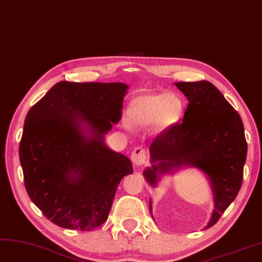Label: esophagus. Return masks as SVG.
I'll return each mask as SVG.
<instances>
[{
  "label": "esophagus",
  "mask_w": 262,
  "mask_h": 262,
  "mask_svg": "<svg viewBox=\"0 0 262 262\" xmlns=\"http://www.w3.org/2000/svg\"><path fill=\"white\" fill-rule=\"evenodd\" d=\"M132 161L135 165H142L147 162V152L142 147H136L132 152Z\"/></svg>",
  "instance_id": "1"
}]
</instances>
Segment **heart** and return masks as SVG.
<instances>
[{"label":"heart","mask_w":262,"mask_h":262,"mask_svg":"<svg viewBox=\"0 0 262 262\" xmlns=\"http://www.w3.org/2000/svg\"><path fill=\"white\" fill-rule=\"evenodd\" d=\"M184 102L172 94H145L135 98L128 107V120L138 127L152 124V133L160 135L181 120Z\"/></svg>","instance_id":"b5f03b06"}]
</instances>
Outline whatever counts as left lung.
<instances>
[{
	"label": "left lung",
	"instance_id": "left-lung-1",
	"mask_svg": "<svg viewBox=\"0 0 262 262\" xmlns=\"http://www.w3.org/2000/svg\"><path fill=\"white\" fill-rule=\"evenodd\" d=\"M188 100L183 123L158 135L150 146L151 167L143 171L152 187L161 175L183 166L206 174L213 192L214 209L205 229L213 226L242 187L247 142L237 111L207 80L175 82ZM150 212L152 210L149 202ZM152 215V212H151Z\"/></svg>",
	"mask_w": 262,
	"mask_h": 262
}]
</instances>
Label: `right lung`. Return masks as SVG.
Returning a JSON list of instances; mask_svg holds the SVG:
<instances>
[{"label": "right lung", "mask_w": 262, "mask_h": 262, "mask_svg": "<svg viewBox=\"0 0 262 262\" xmlns=\"http://www.w3.org/2000/svg\"><path fill=\"white\" fill-rule=\"evenodd\" d=\"M123 82L60 81L30 107L19 143L25 187L50 221L92 231L108 216L130 160L104 135L122 119Z\"/></svg>", "instance_id": "add662e5"}]
</instances>
